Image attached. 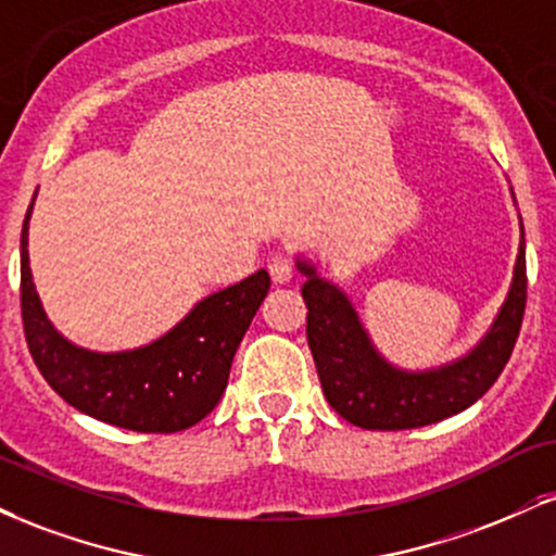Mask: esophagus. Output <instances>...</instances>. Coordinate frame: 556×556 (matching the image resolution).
Masks as SVG:
<instances>
[{
	"instance_id": "34e87169",
	"label": "esophagus",
	"mask_w": 556,
	"mask_h": 556,
	"mask_svg": "<svg viewBox=\"0 0 556 556\" xmlns=\"http://www.w3.org/2000/svg\"><path fill=\"white\" fill-rule=\"evenodd\" d=\"M269 274L274 285H287L292 277H295V266H292V261L282 256V253H277V256L269 258Z\"/></svg>"
}]
</instances>
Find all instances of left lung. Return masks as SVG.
<instances>
[{"label": "left lung", "instance_id": "8db88e82", "mask_svg": "<svg viewBox=\"0 0 556 556\" xmlns=\"http://www.w3.org/2000/svg\"><path fill=\"white\" fill-rule=\"evenodd\" d=\"M295 266L305 277L307 346L324 396L333 412L363 430H414L469 409L500 378L523 324V219L510 287L492 326L469 352L427 370H404L388 363L342 287L329 282L303 253L295 256Z\"/></svg>", "mask_w": 556, "mask_h": 556}]
</instances>
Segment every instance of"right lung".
Wrapping results in <instances>:
<instances>
[{
	"mask_svg": "<svg viewBox=\"0 0 556 556\" xmlns=\"http://www.w3.org/2000/svg\"><path fill=\"white\" fill-rule=\"evenodd\" d=\"M33 202L20 236V305L33 363L46 383L77 412L124 430L180 432L202 422L223 399L232 357L269 292V274L258 269L199 300L155 342L122 352L87 350L51 324L33 285Z\"/></svg>",
	"mask_w": 556,
	"mask_h": 556,
	"instance_id": "1",
	"label": "right lung"
}]
</instances>
